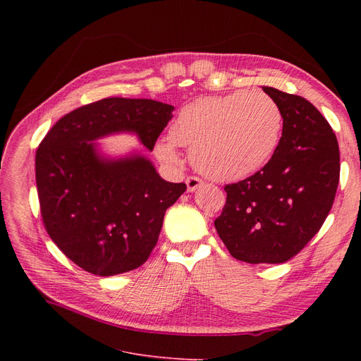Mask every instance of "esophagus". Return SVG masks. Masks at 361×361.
I'll return each instance as SVG.
<instances>
[{
    "instance_id": "1",
    "label": "esophagus",
    "mask_w": 361,
    "mask_h": 361,
    "mask_svg": "<svg viewBox=\"0 0 361 361\" xmlns=\"http://www.w3.org/2000/svg\"><path fill=\"white\" fill-rule=\"evenodd\" d=\"M185 184H187V190H188V192H195V190H197V188L203 184V181H202L199 177L192 176V177H187Z\"/></svg>"
}]
</instances>
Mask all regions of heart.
Segmentation results:
<instances>
[{
	"instance_id": "b5f03b06",
	"label": "heart",
	"mask_w": 361,
	"mask_h": 361,
	"mask_svg": "<svg viewBox=\"0 0 361 361\" xmlns=\"http://www.w3.org/2000/svg\"><path fill=\"white\" fill-rule=\"evenodd\" d=\"M282 111L268 94L238 90L206 97L181 108L169 139L157 140L155 154L177 165V146L190 147L195 168L218 181H235L260 169L275 152L282 131Z\"/></svg>"
}]
</instances>
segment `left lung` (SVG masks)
Wrapping results in <instances>:
<instances>
[{
	"instance_id": "1",
	"label": "left lung",
	"mask_w": 361,
	"mask_h": 361,
	"mask_svg": "<svg viewBox=\"0 0 361 361\" xmlns=\"http://www.w3.org/2000/svg\"><path fill=\"white\" fill-rule=\"evenodd\" d=\"M282 111V137L269 162L226 184L215 228L230 255L247 263H283L324 225L339 183L335 133L305 98L262 87Z\"/></svg>"
}]
</instances>
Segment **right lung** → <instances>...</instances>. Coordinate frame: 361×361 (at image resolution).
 Masks as SVG:
<instances>
[{
  "mask_svg": "<svg viewBox=\"0 0 361 361\" xmlns=\"http://www.w3.org/2000/svg\"><path fill=\"white\" fill-rule=\"evenodd\" d=\"M174 106L105 98L56 121L36 150L37 197L45 230L78 267L99 276L136 269L158 243L164 215L185 192L142 155L106 159L93 140L136 133L154 150Z\"/></svg>",
  "mask_w": 361,
  "mask_h": 361,
  "instance_id": "add662e5",
  "label": "right lung"
}]
</instances>
